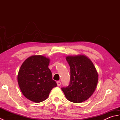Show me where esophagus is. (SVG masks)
I'll return each mask as SVG.
<instances>
[{"label":"esophagus","mask_w":120,"mask_h":120,"mask_svg":"<svg viewBox=\"0 0 120 120\" xmlns=\"http://www.w3.org/2000/svg\"><path fill=\"white\" fill-rule=\"evenodd\" d=\"M57 85L58 86H60L61 85V82L60 81H57Z\"/></svg>","instance_id":"1"}]
</instances>
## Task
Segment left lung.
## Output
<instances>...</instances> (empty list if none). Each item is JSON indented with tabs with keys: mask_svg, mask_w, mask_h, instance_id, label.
<instances>
[{
	"mask_svg": "<svg viewBox=\"0 0 120 120\" xmlns=\"http://www.w3.org/2000/svg\"><path fill=\"white\" fill-rule=\"evenodd\" d=\"M66 60L71 69L69 86L61 89L68 101L80 103L86 101L95 91L98 75L91 60L86 56H68Z\"/></svg>",
	"mask_w": 120,
	"mask_h": 120,
	"instance_id": "obj_1",
	"label": "left lung"
}]
</instances>
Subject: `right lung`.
<instances>
[{
	"mask_svg": "<svg viewBox=\"0 0 120 120\" xmlns=\"http://www.w3.org/2000/svg\"><path fill=\"white\" fill-rule=\"evenodd\" d=\"M50 59L44 56L34 55L22 63L17 75L22 94L35 103L46 99L50 91L57 85L48 68Z\"/></svg>",
	"mask_w": 120,
	"mask_h": 120,
	"instance_id": "add662e5",
	"label": "right lung"
}]
</instances>
